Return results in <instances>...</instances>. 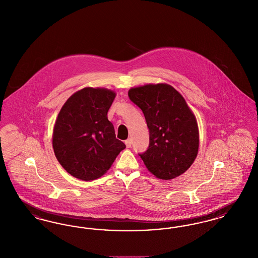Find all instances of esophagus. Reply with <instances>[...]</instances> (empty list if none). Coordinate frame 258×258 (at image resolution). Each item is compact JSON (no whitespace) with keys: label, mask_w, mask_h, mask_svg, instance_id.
Returning a JSON list of instances; mask_svg holds the SVG:
<instances>
[{"label":"esophagus","mask_w":258,"mask_h":258,"mask_svg":"<svg viewBox=\"0 0 258 258\" xmlns=\"http://www.w3.org/2000/svg\"><path fill=\"white\" fill-rule=\"evenodd\" d=\"M124 144H125L126 148H131V146H132V139H126L124 141Z\"/></svg>","instance_id":"34e87169"}]
</instances>
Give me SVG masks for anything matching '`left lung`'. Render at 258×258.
I'll return each mask as SVG.
<instances>
[{"mask_svg":"<svg viewBox=\"0 0 258 258\" xmlns=\"http://www.w3.org/2000/svg\"><path fill=\"white\" fill-rule=\"evenodd\" d=\"M128 97L147 122L150 144L139 156L148 170L161 180L182 175L199 148L197 118L183 96L171 85L159 83L131 88Z\"/></svg>","mask_w":258,"mask_h":258,"instance_id":"1","label":"left lung"}]
</instances>
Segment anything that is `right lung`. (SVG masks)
<instances>
[{"label": "right lung", "instance_id": "obj_1", "mask_svg": "<svg viewBox=\"0 0 258 258\" xmlns=\"http://www.w3.org/2000/svg\"><path fill=\"white\" fill-rule=\"evenodd\" d=\"M115 97L109 89L86 87L68 98L58 114L54 153L64 170L79 180L100 178L125 148L107 118Z\"/></svg>", "mask_w": 258, "mask_h": 258}]
</instances>
